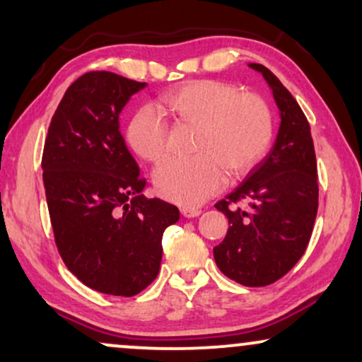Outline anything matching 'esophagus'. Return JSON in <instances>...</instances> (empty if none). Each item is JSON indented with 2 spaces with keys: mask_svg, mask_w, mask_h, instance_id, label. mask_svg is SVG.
<instances>
[{
  "mask_svg": "<svg viewBox=\"0 0 362 362\" xmlns=\"http://www.w3.org/2000/svg\"><path fill=\"white\" fill-rule=\"evenodd\" d=\"M181 214L187 217V219H191V217H197L201 214V209H194V207H182L181 209Z\"/></svg>",
  "mask_w": 362,
  "mask_h": 362,
  "instance_id": "1",
  "label": "esophagus"
}]
</instances>
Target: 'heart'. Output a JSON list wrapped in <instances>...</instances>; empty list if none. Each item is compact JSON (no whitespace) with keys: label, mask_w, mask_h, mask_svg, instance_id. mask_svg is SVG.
Returning <instances> with one entry per match:
<instances>
[{"label":"heart","mask_w":362,"mask_h":362,"mask_svg":"<svg viewBox=\"0 0 362 362\" xmlns=\"http://www.w3.org/2000/svg\"><path fill=\"white\" fill-rule=\"evenodd\" d=\"M175 120L197 127L187 160H168L155 173L158 194L192 207L214 196L226 173L240 177L259 165L274 136V117L264 98L242 93L222 81L201 78L171 88L160 98ZM166 122L151 108H140L127 127V143L141 160L160 163L168 153Z\"/></svg>","instance_id":"obj_1"}]
</instances>
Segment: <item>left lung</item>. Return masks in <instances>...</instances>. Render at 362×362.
<instances>
[{
  "label": "left lung",
  "instance_id": "1",
  "mask_svg": "<svg viewBox=\"0 0 362 362\" xmlns=\"http://www.w3.org/2000/svg\"><path fill=\"white\" fill-rule=\"evenodd\" d=\"M249 66L270 86L281 122L269 155L216 204L229 229L214 247V259L237 284L265 286L288 274L308 247L318 212V175L310 123L298 102L265 66ZM239 202L246 206L237 208Z\"/></svg>",
  "mask_w": 362,
  "mask_h": 362
}]
</instances>
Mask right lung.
<instances>
[{"mask_svg":"<svg viewBox=\"0 0 362 362\" xmlns=\"http://www.w3.org/2000/svg\"><path fill=\"white\" fill-rule=\"evenodd\" d=\"M145 82L107 71L78 77L64 93L44 143L42 181L64 264L100 293L133 296L160 272L163 232L176 206L141 194L146 181L118 117Z\"/></svg>","mask_w":362,"mask_h":362,"instance_id":"obj_1","label":"right lung"}]
</instances>
